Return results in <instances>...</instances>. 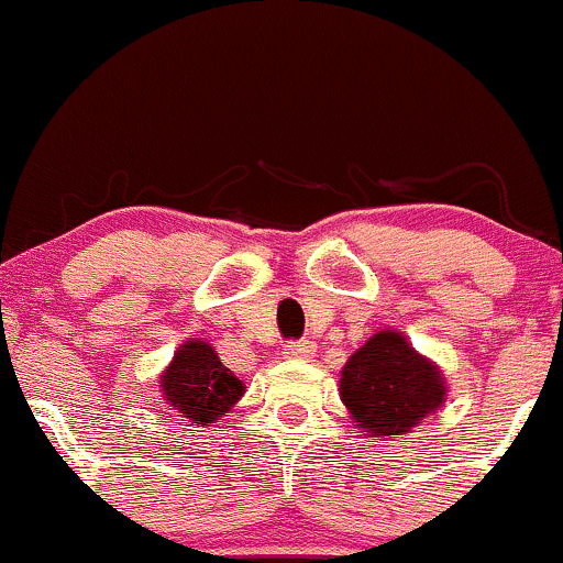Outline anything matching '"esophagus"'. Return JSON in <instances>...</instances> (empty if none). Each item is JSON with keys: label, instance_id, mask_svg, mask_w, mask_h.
I'll return each mask as SVG.
<instances>
[{"label": "esophagus", "instance_id": "34e87169", "mask_svg": "<svg viewBox=\"0 0 563 563\" xmlns=\"http://www.w3.org/2000/svg\"><path fill=\"white\" fill-rule=\"evenodd\" d=\"M311 353H313L311 340H289V343L284 345V356L289 358H308Z\"/></svg>", "mask_w": 563, "mask_h": 563}]
</instances>
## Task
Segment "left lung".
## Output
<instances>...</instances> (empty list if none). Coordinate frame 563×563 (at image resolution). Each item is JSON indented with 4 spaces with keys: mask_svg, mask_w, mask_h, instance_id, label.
<instances>
[{
    "mask_svg": "<svg viewBox=\"0 0 563 563\" xmlns=\"http://www.w3.org/2000/svg\"><path fill=\"white\" fill-rule=\"evenodd\" d=\"M340 396L362 431L396 439L435 412L444 401V380L404 334L385 330L349 358Z\"/></svg>",
    "mask_w": 563,
    "mask_h": 563,
    "instance_id": "left-lung-1",
    "label": "left lung"
}]
</instances>
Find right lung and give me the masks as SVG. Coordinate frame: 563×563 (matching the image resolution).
<instances>
[{"label": "right lung", "instance_id": "1", "mask_svg": "<svg viewBox=\"0 0 563 563\" xmlns=\"http://www.w3.org/2000/svg\"><path fill=\"white\" fill-rule=\"evenodd\" d=\"M242 394V380L201 340H188L164 372V399L199 426L229 412Z\"/></svg>", "mask_w": 563, "mask_h": 563}]
</instances>
